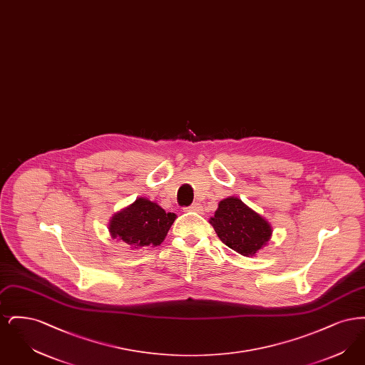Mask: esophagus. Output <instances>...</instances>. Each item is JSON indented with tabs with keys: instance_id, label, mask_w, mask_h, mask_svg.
<instances>
[{
	"instance_id": "1",
	"label": "esophagus",
	"mask_w": 365,
	"mask_h": 365,
	"mask_svg": "<svg viewBox=\"0 0 365 365\" xmlns=\"http://www.w3.org/2000/svg\"><path fill=\"white\" fill-rule=\"evenodd\" d=\"M187 210H191V212H201L202 210V207L200 205V204H192L190 205L189 208H186Z\"/></svg>"
}]
</instances>
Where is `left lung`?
<instances>
[{"label":"left lung","instance_id":"1","mask_svg":"<svg viewBox=\"0 0 365 365\" xmlns=\"http://www.w3.org/2000/svg\"><path fill=\"white\" fill-rule=\"evenodd\" d=\"M209 223L222 242L245 257L256 256L272 237L268 220L238 197L222 200Z\"/></svg>","mask_w":365,"mask_h":365}]
</instances>
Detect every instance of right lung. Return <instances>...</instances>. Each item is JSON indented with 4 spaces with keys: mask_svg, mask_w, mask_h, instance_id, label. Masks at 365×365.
<instances>
[{
    "mask_svg": "<svg viewBox=\"0 0 365 365\" xmlns=\"http://www.w3.org/2000/svg\"><path fill=\"white\" fill-rule=\"evenodd\" d=\"M176 219L155 201L139 197L131 205L116 212L109 220L112 240L130 245L131 249L158 246L163 242Z\"/></svg>",
    "mask_w": 365,
    "mask_h": 365,
    "instance_id": "add662e5",
    "label": "right lung"
}]
</instances>
